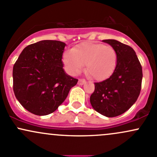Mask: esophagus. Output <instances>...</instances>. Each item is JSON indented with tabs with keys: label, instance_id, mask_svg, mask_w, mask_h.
Segmentation results:
<instances>
[{
	"label": "esophagus",
	"instance_id": "1",
	"mask_svg": "<svg viewBox=\"0 0 157 157\" xmlns=\"http://www.w3.org/2000/svg\"><path fill=\"white\" fill-rule=\"evenodd\" d=\"M85 83H86V80H82V79H80V80H78V84L79 85H83V84H85Z\"/></svg>",
	"mask_w": 157,
	"mask_h": 157
}]
</instances>
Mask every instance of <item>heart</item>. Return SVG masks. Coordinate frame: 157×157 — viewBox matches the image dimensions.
<instances>
[{
    "mask_svg": "<svg viewBox=\"0 0 157 157\" xmlns=\"http://www.w3.org/2000/svg\"><path fill=\"white\" fill-rule=\"evenodd\" d=\"M117 60V53L113 47L93 42L80 43L63 57L65 70L71 75H78L86 64V72L98 81L113 75Z\"/></svg>",
    "mask_w": 157,
    "mask_h": 157,
    "instance_id": "1",
    "label": "heart"
}]
</instances>
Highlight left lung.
Instances as JSON below:
<instances>
[{
	"label": "left lung",
	"instance_id": "8db88e82",
	"mask_svg": "<svg viewBox=\"0 0 157 157\" xmlns=\"http://www.w3.org/2000/svg\"><path fill=\"white\" fill-rule=\"evenodd\" d=\"M118 56L114 72L108 79L94 83L90 103L95 111L106 117L123 114L135 104L142 80V68L131 47L115 39H106Z\"/></svg>",
	"mask_w": 157,
	"mask_h": 157
}]
</instances>
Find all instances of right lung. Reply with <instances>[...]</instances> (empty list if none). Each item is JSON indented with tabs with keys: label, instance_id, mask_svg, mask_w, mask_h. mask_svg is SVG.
Here are the masks:
<instances>
[{
	"label": "right lung",
	"instance_id": "1",
	"mask_svg": "<svg viewBox=\"0 0 157 157\" xmlns=\"http://www.w3.org/2000/svg\"><path fill=\"white\" fill-rule=\"evenodd\" d=\"M66 44L42 40L27 46L13 71V90L27 111L47 115L58 109L78 80L63 69L62 61Z\"/></svg>",
	"mask_w": 157,
	"mask_h": 157
}]
</instances>
